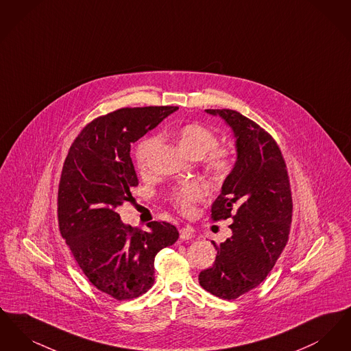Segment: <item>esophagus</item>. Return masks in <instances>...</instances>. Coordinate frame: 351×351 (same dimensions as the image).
I'll return each instance as SVG.
<instances>
[{
    "instance_id": "esophagus-1",
    "label": "esophagus",
    "mask_w": 351,
    "mask_h": 351,
    "mask_svg": "<svg viewBox=\"0 0 351 351\" xmlns=\"http://www.w3.org/2000/svg\"><path fill=\"white\" fill-rule=\"evenodd\" d=\"M179 233H180V239H191V238H193V229L191 228V226H185V228H182L180 230H179Z\"/></svg>"
}]
</instances>
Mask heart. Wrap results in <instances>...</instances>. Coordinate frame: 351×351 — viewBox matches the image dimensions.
<instances>
[{
    "mask_svg": "<svg viewBox=\"0 0 351 351\" xmlns=\"http://www.w3.org/2000/svg\"><path fill=\"white\" fill-rule=\"evenodd\" d=\"M176 141L180 149L192 158H201L206 168L216 176L223 178L232 172L235 163V152L233 147L226 145H217V134L200 122H189L180 126L175 132ZM159 139L149 136L139 142L135 150L136 167L146 171L152 151L158 146ZM208 195L205 185L196 182L184 183L175 188L169 201L183 215H191L197 202L204 200Z\"/></svg>",
    "mask_w": 351,
    "mask_h": 351,
    "instance_id": "1",
    "label": "heart"
}]
</instances>
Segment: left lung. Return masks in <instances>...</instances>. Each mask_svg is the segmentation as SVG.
Returning <instances> with one entry per match:
<instances>
[{
  "mask_svg": "<svg viewBox=\"0 0 351 351\" xmlns=\"http://www.w3.org/2000/svg\"><path fill=\"white\" fill-rule=\"evenodd\" d=\"M233 130L237 162L212 205V219L232 218V237L215 245L213 266L200 285L234 300L267 278L284 250L292 221L291 185L282 151L258 123L230 109H206Z\"/></svg>",
  "mask_w": 351,
  "mask_h": 351,
  "instance_id": "obj_1",
  "label": "left lung"
}]
</instances>
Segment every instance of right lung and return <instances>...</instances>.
<instances>
[{"label": "right lung", "instance_id": "1", "mask_svg": "<svg viewBox=\"0 0 351 351\" xmlns=\"http://www.w3.org/2000/svg\"><path fill=\"white\" fill-rule=\"evenodd\" d=\"M178 109L122 108L96 118L64 160L58 192L60 234L88 280L116 300L147 292L155 280V255L179 238L168 222H149L145 232L125 225L117 213L138 185L132 143Z\"/></svg>", "mask_w": 351, "mask_h": 351}]
</instances>
